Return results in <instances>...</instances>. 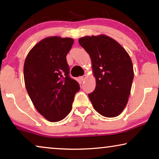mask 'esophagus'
<instances>
[{
  "label": "esophagus",
  "instance_id": "esophagus-1",
  "mask_svg": "<svg viewBox=\"0 0 159 159\" xmlns=\"http://www.w3.org/2000/svg\"><path fill=\"white\" fill-rule=\"evenodd\" d=\"M86 78H87V75H84L83 76H82V77H80V80H81V81H84V80H85Z\"/></svg>",
  "mask_w": 159,
  "mask_h": 159
}]
</instances>
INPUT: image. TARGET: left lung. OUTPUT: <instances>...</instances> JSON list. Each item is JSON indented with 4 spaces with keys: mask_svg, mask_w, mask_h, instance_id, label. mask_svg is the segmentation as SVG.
<instances>
[{
    "mask_svg": "<svg viewBox=\"0 0 159 159\" xmlns=\"http://www.w3.org/2000/svg\"><path fill=\"white\" fill-rule=\"evenodd\" d=\"M80 45L90 56L96 86L88 94L96 111L105 117L117 116L128 101L134 77L129 54L116 40L106 35L85 36Z\"/></svg>",
    "mask_w": 159,
    "mask_h": 159,
    "instance_id": "left-lung-1",
    "label": "left lung"
}]
</instances>
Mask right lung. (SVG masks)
<instances>
[{
  "mask_svg": "<svg viewBox=\"0 0 159 159\" xmlns=\"http://www.w3.org/2000/svg\"><path fill=\"white\" fill-rule=\"evenodd\" d=\"M71 38L49 37L32 48L24 65L25 87L34 107L47 120H62L71 111L80 84L69 76L66 55Z\"/></svg>",
  "mask_w": 159,
  "mask_h": 159,
  "instance_id": "1",
  "label": "right lung"
}]
</instances>
